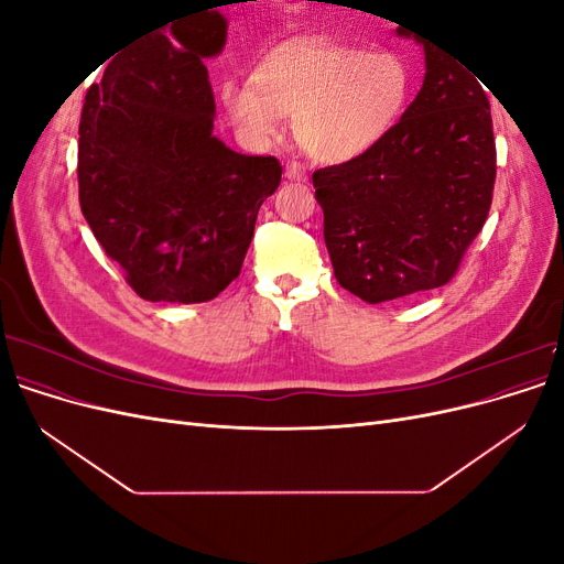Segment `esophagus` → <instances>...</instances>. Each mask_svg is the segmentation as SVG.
Masks as SVG:
<instances>
[{"label": "esophagus", "instance_id": "obj_1", "mask_svg": "<svg viewBox=\"0 0 564 564\" xmlns=\"http://www.w3.org/2000/svg\"><path fill=\"white\" fill-rule=\"evenodd\" d=\"M284 176L289 181H305V178H308V174H305V166L301 162H286Z\"/></svg>", "mask_w": 564, "mask_h": 564}]
</instances>
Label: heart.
Wrapping results in <instances>:
<instances>
[{"instance_id": "b5f03b06", "label": "heart", "mask_w": 564, "mask_h": 564, "mask_svg": "<svg viewBox=\"0 0 564 564\" xmlns=\"http://www.w3.org/2000/svg\"><path fill=\"white\" fill-rule=\"evenodd\" d=\"M409 94L412 73L398 51L308 40L268 54L256 84L226 82L220 100L245 139H278L292 117L315 160L346 164L386 141Z\"/></svg>"}]
</instances>
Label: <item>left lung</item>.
<instances>
[{
  "label": "left lung",
  "instance_id": "obj_1",
  "mask_svg": "<svg viewBox=\"0 0 564 564\" xmlns=\"http://www.w3.org/2000/svg\"><path fill=\"white\" fill-rule=\"evenodd\" d=\"M414 37L425 77L400 122L367 158L313 174L334 275L367 303L447 284L485 226L497 178L480 82L445 48Z\"/></svg>",
  "mask_w": 564,
  "mask_h": 564
}]
</instances>
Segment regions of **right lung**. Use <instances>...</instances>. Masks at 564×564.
Listing matches in <instances>:
<instances>
[{"label":"right lung","mask_w":564,"mask_h":564,"mask_svg":"<svg viewBox=\"0 0 564 564\" xmlns=\"http://www.w3.org/2000/svg\"><path fill=\"white\" fill-rule=\"evenodd\" d=\"M218 11L152 30L108 63L79 119V207L145 301L204 303L240 275L275 158L214 135L204 58L226 44Z\"/></svg>","instance_id":"right-lung-1"}]
</instances>
